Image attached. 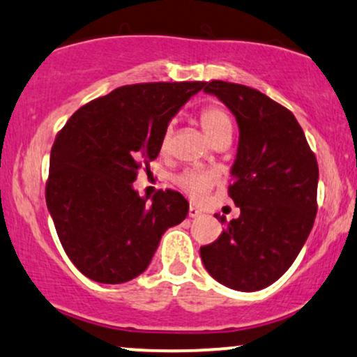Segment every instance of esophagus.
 <instances>
[{"mask_svg": "<svg viewBox=\"0 0 357 357\" xmlns=\"http://www.w3.org/2000/svg\"><path fill=\"white\" fill-rule=\"evenodd\" d=\"M200 213H202V212H200L199 208L192 207V205H190V208H188V217H190V219H195V217H199Z\"/></svg>", "mask_w": 357, "mask_h": 357, "instance_id": "esophagus-1", "label": "esophagus"}]
</instances>
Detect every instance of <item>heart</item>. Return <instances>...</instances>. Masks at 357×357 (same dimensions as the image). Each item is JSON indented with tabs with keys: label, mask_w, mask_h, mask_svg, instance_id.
<instances>
[{
	"label": "heart",
	"mask_w": 357,
	"mask_h": 357,
	"mask_svg": "<svg viewBox=\"0 0 357 357\" xmlns=\"http://www.w3.org/2000/svg\"><path fill=\"white\" fill-rule=\"evenodd\" d=\"M200 123H202V128L205 130L213 144H224V142H230L234 133V116L232 113L229 112L227 107L219 102H212L200 110L199 113ZM172 130L169 128L165 133H163L162 138V152H165L167 146H169ZM175 185H177L183 194H187L190 199L199 200L207 194L208 190L215 183V178L211 174H205V172H197V170H185L182 174H178L177 177L174 178Z\"/></svg>",
	"instance_id": "heart-1"
}]
</instances>
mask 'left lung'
Listing matches in <instances>:
<instances>
[{"label":"left lung","mask_w":357,"mask_h":357,"mask_svg":"<svg viewBox=\"0 0 357 357\" xmlns=\"http://www.w3.org/2000/svg\"><path fill=\"white\" fill-rule=\"evenodd\" d=\"M213 93L236 115L241 138L229 197L241 207L217 241L200 247L213 279L236 291L271 286L303 249L317 212L316 155L296 116L255 88L212 79ZM225 222L224 215L219 217Z\"/></svg>","instance_id":"obj_1"}]
</instances>
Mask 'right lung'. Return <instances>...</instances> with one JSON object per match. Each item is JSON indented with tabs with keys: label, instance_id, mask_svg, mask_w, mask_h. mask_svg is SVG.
Masks as SVG:
<instances>
[{
	"label": "right lung",
	"instance_id": "add662e5",
	"mask_svg": "<svg viewBox=\"0 0 357 357\" xmlns=\"http://www.w3.org/2000/svg\"><path fill=\"white\" fill-rule=\"evenodd\" d=\"M205 82L125 85L78 108L58 132L50 157L46 205L77 269L102 284L140 275L169 227L187 217L178 192L133 190L137 172L160 153L178 108Z\"/></svg>",
	"mask_w": 357,
	"mask_h": 357
}]
</instances>
